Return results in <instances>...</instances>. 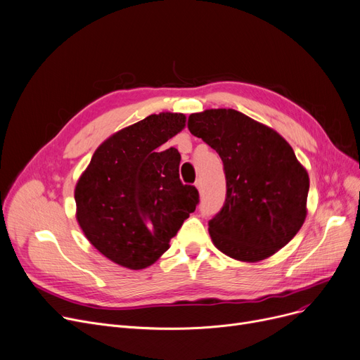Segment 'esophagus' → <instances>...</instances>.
Masks as SVG:
<instances>
[{
    "mask_svg": "<svg viewBox=\"0 0 360 360\" xmlns=\"http://www.w3.org/2000/svg\"><path fill=\"white\" fill-rule=\"evenodd\" d=\"M195 186H196V189H198L199 192H202V181H200V180H196Z\"/></svg>",
    "mask_w": 360,
    "mask_h": 360,
    "instance_id": "esophagus-1",
    "label": "esophagus"
}]
</instances>
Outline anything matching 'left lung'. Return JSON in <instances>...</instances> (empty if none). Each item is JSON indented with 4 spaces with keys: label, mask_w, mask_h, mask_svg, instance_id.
<instances>
[{
    "label": "left lung",
    "mask_w": 360,
    "mask_h": 360,
    "mask_svg": "<svg viewBox=\"0 0 360 360\" xmlns=\"http://www.w3.org/2000/svg\"><path fill=\"white\" fill-rule=\"evenodd\" d=\"M187 127L224 164L226 203L208 229L215 248L249 264L277 253L307 215L309 174L293 148L274 129L231 108L191 114Z\"/></svg>",
    "instance_id": "left-lung-1"
}]
</instances>
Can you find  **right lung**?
<instances>
[{"mask_svg":"<svg viewBox=\"0 0 360 360\" xmlns=\"http://www.w3.org/2000/svg\"><path fill=\"white\" fill-rule=\"evenodd\" d=\"M184 126V114L160 112L115 131L76 183L82 231L120 266L143 269L157 262L196 210V187L180 181L179 150L161 148Z\"/></svg>","mask_w":360,"mask_h":360,"instance_id":"add662e5","label":"right lung"}]
</instances>
